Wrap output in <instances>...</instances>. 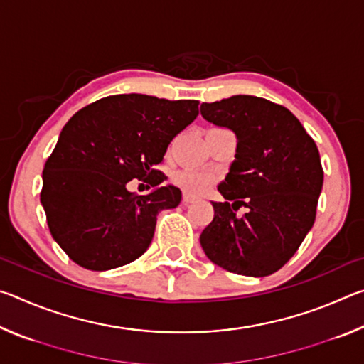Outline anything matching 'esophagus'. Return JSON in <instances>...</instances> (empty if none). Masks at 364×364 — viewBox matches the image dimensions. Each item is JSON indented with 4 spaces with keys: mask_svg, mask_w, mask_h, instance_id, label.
Segmentation results:
<instances>
[{
    "mask_svg": "<svg viewBox=\"0 0 364 364\" xmlns=\"http://www.w3.org/2000/svg\"><path fill=\"white\" fill-rule=\"evenodd\" d=\"M194 200H196V197L193 194H189V193L183 194V204H191V202H194Z\"/></svg>",
    "mask_w": 364,
    "mask_h": 364,
    "instance_id": "esophagus-1",
    "label": "esophagus"
}]
</instances>
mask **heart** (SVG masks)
Masks as SVG:
<instances>
[{"instance_id":"1","label":"heart","mask_w":364,"mask_h":364,"mask_svg":"<svg viewBox=\"0 0 364 364\" xmlns=\"http://www.w3.org/2000/svg\"><path fill=\"white\" fill-rule=\"evenodd\" d=\"M175 181L189 194H204L215 183V175L212 171L184 168L176 171Z\"/></svg>"}]
</instances>
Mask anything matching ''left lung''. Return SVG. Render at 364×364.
<instances>
[{"label":"left lung","mask_w":364,"mask_h":364,"mask_svg":"<svg viewBox=\"0 0 364 364\" xmlns=\"http://www.w3.org/2000/svg\"><path fill=\"white\" fill-rule=\"evenodd\" d=\"M200 114L237 138L236 159L218 184L226 202H212L215 213L200 234L202 249L231 273L273 274L315 223L323 189L315 141L291 110L263 97L237 95L204 102ZM242 205L248 212L237 218Z\"/></svg>","instance_id":"8db88e82"}]
</instances>
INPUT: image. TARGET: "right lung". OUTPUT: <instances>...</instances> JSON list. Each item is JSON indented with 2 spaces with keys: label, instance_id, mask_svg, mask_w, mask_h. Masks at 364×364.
I'll return each instance as SVG.
<instances>
[{
  "label": "right lung",
  "instance_id": "right-lung-1",
  "mask_svg": "<svg viewBox=\"0 0 364 364\" xmlns=\"http://www.w3.org/2000/svg\"><path fill=\"white\" fill-rule=\"evenodd\" d=\"M199 114V101L115 95L72 117L43 170L40 194L54 241L80 267L106 271L144 254L157 215L181 202V191L156 170L167 147ZM141 179L154 189L127 191ZM149 188V186H147Z\"/></svg>",
  "mask_w": 364,
  "mask_h": 364
}]
</instances>
